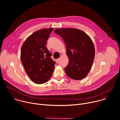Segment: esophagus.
I'll return each mask as SVG.
<instances>
[{
  "label": "esophagus",
  "instance_id": "34e87169",
  "mask_svg": "<svg viewBox=\"0 0 120 120\" xmlns=\"http://www.w3.org/2000/svg\"><path fill=\"white\" fill-rule=\"evenodd\" d=\"M59 61V59H56V63H58Z\"/></svg>",
  "mask_w": 120,
  "mask_h": 120
}]
</instances>
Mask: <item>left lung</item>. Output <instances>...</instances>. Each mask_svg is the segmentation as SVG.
I'll return each instance as SVG.
<instances>
[{"instance_id": "8db88e82", "label": "left lung", "mask_w": 120, "mask_h": 120, "mask_svg": "<svg viewBox=\"0 0 120 120\" xmlns=\"http://www.w3.org/2000/svg\"><path fill=\"white\" fill-rule=\"evenodd\" d=\"M54 32L64 40L69 63L64 68L66 75L81 80L89 72L95 56L94 44L87 34L75 28H59Z\"/></svg>"}]
</instances>
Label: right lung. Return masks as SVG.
I'll return each mask as SVG.
<instances>
[{
	"label": "right lung",
	"instance_id": "add662e5",
	"mask_svg": "<svg viewBox=\"0 0 120 120\" xmlns=\"http://www.w3.org/2000/svg\"><path fill=\"white\" fill-rule=\"evenodd\" d=\"M53 28L38 30L28 37L21 49V61L30 79L37 84L46 82L52 76L55 62L45 46Z\"/></svg>",
	"mask_w": 120,
	"mask_h": 120
}]
</instances>
